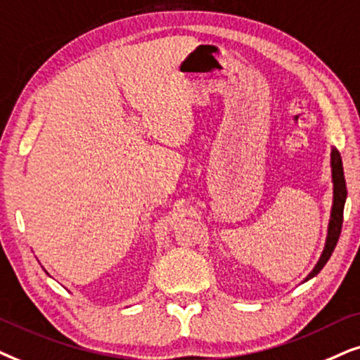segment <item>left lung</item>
Segmentation results:
<instances>
[{"mask_svg": "<svg viewBox=\"0 0 360 360\" xmlns=\"http://www.w3.org/2000/svg\"><path fill=\"white\" fill-rule=\"evenodd\" d=\"M330 172H333V207H330V219L328 225V236H326L324 250L321 253L319 260L313 268V271L306 276L304 281L311 280V278L316 276L321 270H323V266L328 263L330 255H333L334 248L338 245L339 236H341L344 204H346V198H347V188H346V179H344L342 160L336 148L330 150Z\"/></svg>", "mask_w": 360, "mask_h": 360, "instance_id": "obj_1", "label": "left lung"}]
</instances>
